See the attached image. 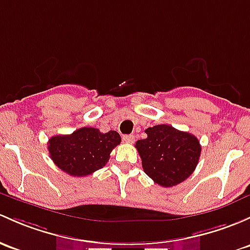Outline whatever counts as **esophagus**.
Here are the masks:
<instances>
[{
  "label": "esophagus",
  "mask_w": 250,
  "mask_h": 250,
  "mask_svg": "<svg viewBox=\"0 0 250 250\" xmlns=\"http://www.w3.org/2000/svg\"><path fill=\"white\" fill-rule=\"evenodd\" d=\"M123 140H125V143L133 144L134 141H135V136H134V135H125V136H123Z\"/></svg>",
  "instance_id": "34e87169"
}]
</instances>
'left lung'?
<instances>
[{
  "label": "left lung",
  "mask_w": 250,
  "mask_h": 250,
  "mask_svg": "<svg viewBox=\"0 0 250 250\" xmlns=\"http://www.w3.org/2000/svg\"><path fill=\"white\" fill-rule=\"evenodd\" d=\"M147 138L136 141L144 171L162 187H173L187 180L199 163L201 145L193 134L169 125L145 130Z\"/></svg>",
  "instance_id": "left-lung-1"
}]
</instances>
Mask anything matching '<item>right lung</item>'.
I'll return each instance as SVG.
<instances>
[{"instance_id": "obj_1", "label": "right lung", "mask_w": 250, "mask_h": 250, "mask_svg": "<svg viewBox=\"0 0 250 250\" xmlns=\"http://www.w3.org/2000/svg\"><path fill=\"white\" fill-rule=\"evenodd\" d=\"M121 143L115 130L101 133L97 128L83 127L69 135H56L48 143L52 162L70 176H87L109 162L110 153Z\"/></svg>"}]
</instances>
